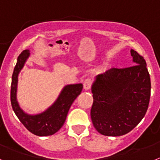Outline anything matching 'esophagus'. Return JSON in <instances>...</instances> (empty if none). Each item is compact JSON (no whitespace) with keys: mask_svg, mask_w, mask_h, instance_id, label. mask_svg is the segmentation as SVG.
<instances>
[{"mask_svg":"<svg viewBox=\"0 0 160 160\" xmlns=\"http://www.w3.org/2000/svg\"><path fill=\"white\" fill-rule=\"evenodd\" d=\"M92 80L89 78L86 79L84 82H83V88L85 89V90H88L92 87Z\"/></svg>","mask_w":160,"mask_h":160,"instance_id":"1","label":"esophagus"}]
</instances>
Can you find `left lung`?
Segmentation results:
<instances>
[{
    "instance_id": "8db88e82",
    "label": "left lung",
    "mask_w": 160,
    "mask_h": 160,
    "mask_svg": "<svg viewBox=\"0 0 160 160\" xmlns=\"http://www.w3.org/2000/svg\"><path fill=\"white\" fill-rule=\"evenodd\" d=\"M136 65L112 68L98 75L92 86L91 118L98 132L108 136L128 133L142 120L150 101L151 79L144 58L135 50Z\"/></svg>"
}]
</instances>
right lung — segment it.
Returning <instances> with one entry per match:
<instances>
[{
    "label": "right lung",
    "mask_w": 160,
    "mask_h": 160,
    "mask_svg": "<svg viewBox=\"0 0 160 160\" xmlns=\"http://www.w3.org/2000/svg\"><path fill=\"white\" fill-rule=\"evenodd\" d=\"M29 50H24L17 58L11 83V104L15 114L30 132L39 136H52L64 125L68 112L76 98L80 94L83 84H69L63 88L56 102L45 112L38 115H28L23 112L17 100L18 74L29 57Z\"/></svg>",
    "instance_id": "add662e5"
}]
</instances>
